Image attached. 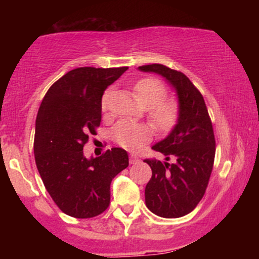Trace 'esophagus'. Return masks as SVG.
Segmentation results:
<instances>
[{
  "mask_svg": "<svg viewBox=\"0 0 259 259\" xmlns=\"http://www.w3.org/2000/svg\"><path fill=\"white\" fill-rule=\"evenodd\" d=\"M139 158L136 156H134V154H130V157H129V162H130V164H136V163L139 162Z\"/></svg>",
  "mask_w": 259,
  "mask_h": 259,
  "instance_id": "obj_1",
  "label": "esophagus"
}]
</instances>
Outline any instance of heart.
Wrapping results in <instances>:
<instances>
[{
    "label": "heart",
    "mask_w": 259,
    "mask_h": 259,
    "mask_svg": "<svg viewBox=\"0 0 259 259\" xmlns=\"http://www.w3.org/2000/svg\"><path fill=\"white\" fill-rule=\"evenodd\" d=\"M136 99L142 106L150 108V119L156 129L164 132L173 126L178 117V107L173 101H163L165 88L158 80L147 78L140 80L134 86ZM111 91H107L102 99V111L108 109ZM114 141L127 150H136L151 138L150 127L132 120H121L112 130Z\"/></svg>",
    "instance_id": "obj_1"
}]
</instances>
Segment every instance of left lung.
Returning <instances> with one entry per match:
<instances>
[{"mask_svg":"<svg viewBox=\"0 0 259 259\" xmlns=\"http://www.w3.org/2000/svg\"><path fill=\"white\" fill-rule=\"evenodd\" d=\"M138 69L163 76L178 97L177 124L167 138L152 146L167 162L145 159L152 169L145 202L156 215L179 218L192 212L206 192L215 154L212 121L201 92L185 74L157 63ZM170 158L173 163H167Z\"/></svg>","mask_w":259,"mask_h":259,"instance_id":"1","label":"left lung"}]
</instances>
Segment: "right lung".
<instances>
[{
	"mask_svg": "<svg viewBox=\"0 0 259 259\" xmlns=\"http://www.w3.org/2000/svg\"><path fill=\"white\" fill-rule=\"evenodd\" d=\"M127 67L70 70L45 95L35 123V162L47 192L65 214L92 218L105 212L111 183L129 165L125 150L113 147L86 158L84 145L96 134L103 92Z\"/></svg>",
	"mask_w": 259,
	"mask_h": 259,
	"instance_id": "right-lung-1",
	"label": "right lung"
}]
</instances>
